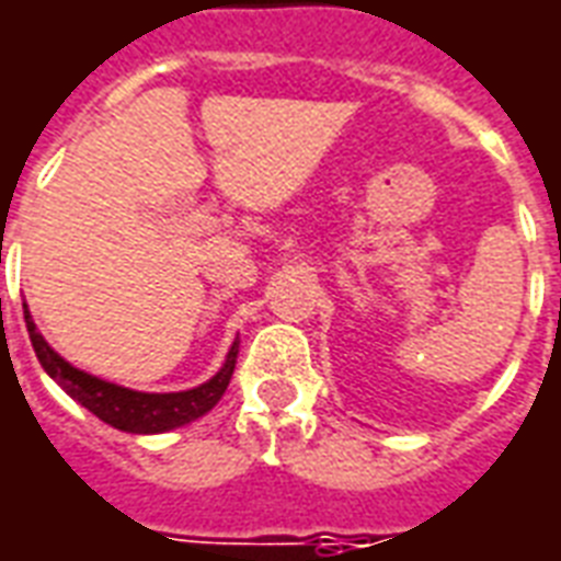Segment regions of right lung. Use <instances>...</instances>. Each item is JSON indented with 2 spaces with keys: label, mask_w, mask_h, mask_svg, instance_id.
Returning <instances> with one entry per match:
<instances>
[{
  "label": "right lung",
  "mask_w": 561,
  "mask_h": 561,
  "mask_svg": "<svg viewBox=\"0 0 561 561\" xmlns=\"http://www.w3.org/2000/svg\"><path fill=\"white\" fill-rule=\"evenodd\" d=\"M23 319H26V331H30V340H33L35 358L45 367V374L72 401L90 410L93 416L103 419L105 425H112V428L127 431V434H163V431L182 428L187 422L206 416L230 386L237 355H240V340H237L227 352L221 370L197 389L163 391V394H158V391H133L124 389V386H115L108 379H100V376L84 374V370H78V367L66 362L62 355H57L48 346V340L38 334L26 304H23Z\"/></svg>",
  "instance_id": "1"
}]
</instances>
